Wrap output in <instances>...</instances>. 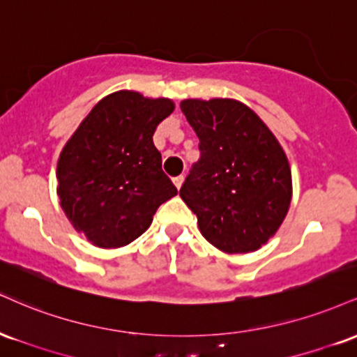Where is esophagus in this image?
I'll list each match as a JSON object with an SVG mask.
<instances>
[{"label":"esophagus","mask_w":357,"mask_h":357,"mask_svg":"<svg viewBox=\"0 0 357 357\" xmlns=\"http://www.w3.org/2000/svg\"><path fill=\"white\" fill-rule=\"evenodd\" d=\"M183 181H184V176L181 174V176H176V178H173V183H174V186L178 188H181V184H183Z\"/></svg>","instance_id":"esophagus-1"}]
</instances>
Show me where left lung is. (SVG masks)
Returning a JSON list of instances; mask_svg holds the SVG:
<instances>
[{
	"instance_id": "obj_1",
	"label": "left lung",
	"mask_w": 357,
	"mask_h": 357,
	"mask_svg": "<svg viewBox=\"0 0 357 357\" xmlns=\"http://www.w3.org/2000/svg\"><path fill=\"white\" fill-rule=\"evenodd\" d=\"M181 110L199 139V159L179 196L199 231L221 252L260 248L275 235L292 198L284 149L241 102L183 100Z\"/></svg>"
}]
</instances>
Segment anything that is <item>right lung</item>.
<instances>
[{
  "instance_id": "right-lung-1",
  "label": "right lung",
  "mask_w": 357,
  "mask_h": 357,
  "mask_svg": "<svg viewBox=\"0 0 357 357\" xmlns=\"http://www.w3.org/2000/svg\"><path fill=\"white\" fill-rule=\"evenodd\" d=\"M167 99L121 90L96 105L61 151V208L77 231L102 248L141 236L155 210L178 195L153 136L173 112Z\"/></svg>"
}]
</instances>
